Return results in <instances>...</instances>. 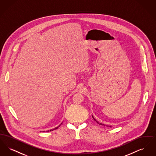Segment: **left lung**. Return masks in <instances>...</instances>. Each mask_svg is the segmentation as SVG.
Masks as SVG:
<instances>
[{"mask_svg": "<svg viewBox=\"0 0 156 156\" xmlns=\"http://www.w3.org/2000/svg\"><path fill=\"white\" fill-rule=\"evenodd\" d=\"M92 116L93 119H94V120H95V121H96V122H97V123H98L99 125H102V126H107V127H112L111 126H108V125H104V124H102V123H99V122L97 121V120H96V119H95V118H94L93 115H92Z\"/></svg>", "mask_w": 156, "mask_h": 156, "instance_id": "1", "label": "left lung"}]
</instances>
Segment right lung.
<instances>
[{"label":"right lung","instance_id":"obj_1","mask_svg":"<svg viewBox=\"0 0 156 156\" xmlns=\"http://www.w3.org/2000/svg\"><path fill=\"white\" fill-rule=\"evenodd\" d=\"M61 124H62V123H61V124H60L59 126H58V127H55V128H54L53 129H51V130H47V131H46V132H49V131H50V132H51V131H52V130H55V129H58V127H59V126H61ZM44 132H45V131H44Z\"/></svg>","mask_w":156,"mask_h":156}]
</instances>
